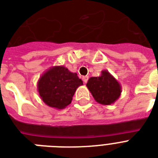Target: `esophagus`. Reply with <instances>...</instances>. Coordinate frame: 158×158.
I'll use <instances>...</instances> for the list:
<instances>
[{
	"instance_id": "1",
	"label": "esophagus",
	"mask_w": 158,
	"mask_h": 158,
	"mask_svg": "<svg viewBox=\"0 0 158 158\" xmlns=\"http://www.w3.org/2000/svg\"><path fill=\"white\" fill-rule=\"evenodd\" d=\"M88 79H89V77H88V76L83 77V80H84V84H86L87 81H88Z\"/></svg>"
}]
</instances>
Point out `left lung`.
I'll list each match as a JSON object with an SVG mask.
<instances>
[{
    "label": "left lung",
    "mask_w": 158,
    "mask_h": 158,
    "mask_svg": "<svg viewBox=\"0 0 158 158\" xmlns=\"http://www.w3.org/2000/svg\"><path fill=\"white\" fill-rule=\"evenodd\" d=\"M95 101L102 105H110L121 94L120 83L107 70H102L98 77H91L86 84Z\"/></svg>",
    "instance_id": "8db88e82"
}]
</instances>
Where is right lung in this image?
Returning a JSON list of instances; mask_svg holds the SVG:
<instances>
[{
	"mask_svg": "<svg viewBox=\"0 0 158 158\" xmlns=\"http://www.w3.org/2000/svg\"><path fill=\"white\" fill-rule=\"evenodd\" d=\"M81 85L83 81L76 73L58 65L51 67L42 74L38 81V91L44 103L61 110L71 103L74 93Z\"/></svg>",
	"mask_w": 158,
	"mask_h": 158,
	"instance_id": "add662e5",
	"label": "right lung"
}]
</instances>
